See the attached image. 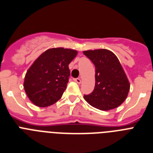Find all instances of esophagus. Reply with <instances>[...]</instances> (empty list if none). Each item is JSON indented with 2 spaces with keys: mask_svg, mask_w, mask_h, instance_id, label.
Segmentation results:
<instances>
[{
  "mask_svg": "<svg viewBox=\"0 0 153 153\" xmlns=\"http://www.w3.org/2000/svg\"><path fill=\"white\" fill-rule=\"evenodd\" d=\"M73 80H74L75 82L79 83H79H81V82H82V81H81V79H79V78H78V79H74Z\"/></svg>",
  "mask_w": 153,
  "mask_h": 153,
  "instance_id": "34e87169",
  "label": "esophagus"
}]
</instances>
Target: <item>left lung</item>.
<instances>
[{
	"instance_id": "obj_1",
	"label": "left lung",
	"mask_w": 153,
	"mask_h": 153,
	"mask_svg": "<svg viewBox=\"0 0 153 153\" xmlns=\"http://www.w3.org/2000/svg\"><path fill=\"white\" fill-rule=\"evenodd\" d=\"M96 67L94 90L84 95L88 103L96 109L109 110L123 103L130 89V83L117 56L106 49L83 52Z\"/></svg>"
}]
</instances>
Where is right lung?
Segmentation results:
<instances>
[{
	"label": "right lung",
	"mask_w": 153,
	"mask_h": 153,
	"mask_svg": "<svg viewBox=\"0 0 153 153\" xmlns=\"http://www.w3.org/2000/svg\"><path fill=\"white\" fill-rule=\"evenodd\" d=\"M77 52L63 47L49 49L36 60L27 71L24 88L36 106L46 107L60 100L70 76L68 65Z\"/></svg>",
	"instance_id": "right-lung-1"
}]
</instances>
